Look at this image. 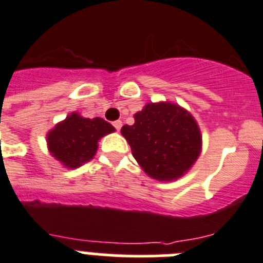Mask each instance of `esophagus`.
<instances>
[{
	"label": "esophagus",
	"mask_w": 263,
	"mask_h": 263,
	"mask_svg": "<svg viewBox=\"0 0 263 263\" xmlns=\"http://www.w3.org/2000/svg\"><path fill=\"white\" fill-rule=\"evenodd\" d=\"M113 126H115V129H116V130H120V129H121V126H122V122H121L120 120H118V121H115V122H113Z\"/></svg>",
	"instance_id": "esophagus-1"
}]
</instances>
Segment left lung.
I'll list each match as a JSON object with an SVG mask.
<instances>
[{
    "instance_id": "left-lung-1",
    "label": "left lung",
    "mask_w": 263,
    "mask_h": 263,
    "mask_svg": "<svg viewBox=\"0 0 263 263\" xmlns=\"http://www.w3.org/2000/svg\"><path fill=\"white\" fill-rule=\"evenodd\" d=\"M121 134L143 171L162 182L184 175L201 152L196 120L190 111L168 101L146 104L134 115L132 126H122Z\"/></svg>"
}]
</instances>
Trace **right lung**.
I'll use <instances>...</instances> for the list:
<instances>
[{
  "label": "right lung",
  "mask_w": 263,
  "mask_h": 263,
  "mask_svg": "<svg viewBox=\"0 0 263 263\" xmlns=\"http://www.w3.org/2000/svg\"><path fill=\"white\" fill-rule=\"evenodd\" d=\"M115 130L103 118H85L71 113L48 132V150L64 167L78 168L96 155L100 139Z\"/></svg>",
  "instance_id": "add662e5"
}]
</instances>
